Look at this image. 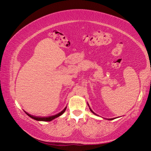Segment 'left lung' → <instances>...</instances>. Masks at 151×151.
Segmentation results:
<instances>
[{"mask_svg":"<svg viewBox=\"0 0 151 151\" xmlns=\"http://www.w3.org/2000/svg\"><path fill=\"white\" fill-rule=\"evenodd\" d=\"M88 106H89V104H88ZM89 109H90V111H91V112H92L93 113H94V115H96V114L95 113H94V111L92 110V109H91V108H90V107H89ZM105 119H107V118H105ZM113 119H114V118H109V119H107V120H113Z\"/></svg>","mask_w":151,"mask_h":151,"instance_id":"obj_1","label":"left lung"}]
</instances>
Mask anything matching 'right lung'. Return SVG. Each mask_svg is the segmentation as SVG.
Wrapping results in <instances>:
<instances>
[{
    "label": "right lung",
    "mask_w": 151,
    "mask_h": 151,
    "mask_svg": "<svg viewBox=\"0 0 151 151\" xmlns=\"http://www.w3.org/2000/svg\"><path fill=\"white\" fill-rule=\"evenodd\" d=\"M66 108H67V107H65L64 109H63V110H62L61 112H60L59 113L57 114V115H53V116H48V117L35 116L30 115V114L26 112V111H25V113H26L27 114V115H28L30 118H33V119H34V120H37V121H43V122H50V121L53 120V119H55V118H57V117H58V116H61V115H62V114L65 112Z\"/></svg>",
    "instance_id": "obj_1"
}]
</instances>
